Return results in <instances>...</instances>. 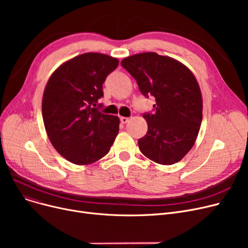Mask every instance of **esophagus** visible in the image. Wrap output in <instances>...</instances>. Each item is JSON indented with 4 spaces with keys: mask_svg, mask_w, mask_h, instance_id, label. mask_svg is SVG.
I'll return each mask as SVG.
<instances>
[{
    "mask_svg": "<svg viewBox=\"0 0 248 248\" xmlns=\"http://www.w3.org/2000/svg\"><path fill=\"white\" fill-rule=\"evenodd\" d=\"M128 121H129V120H128V117H125V116H122V117H121V122H122V124H126Z\"/></svg>",
    "mask_w": 248,
    "mask_h": 248,
    "instance_id": "esophagus-1",
    "label": "esophagus"
}]
</instances>
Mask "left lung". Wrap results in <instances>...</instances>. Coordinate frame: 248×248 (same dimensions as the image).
Segmentation results:
<instances>
[{
    "mask_svg": "<svg viewBox=\"0 0 248 248\" xmlns=\"http://www.w3.org/2000/svg\"><path fill=\"white\" fill-rule=\"evenodd\" d=\"M145 97L153 96V111L142 114L148 132L139 140L140 151L161 165L184 158L198 136L202 122V95L196 78L182 63L154 52L122 61Z\"/></svg>",
    "mask_w": 248,
    "mask_h": 248,
    "instance_id": "left-lung-1",
    "label": "left lung"
}]
</instances>
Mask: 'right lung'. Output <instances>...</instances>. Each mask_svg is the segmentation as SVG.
I'll return each mask as SVG.
<instances>
[{
    "instance_id": "1",
    "label": "right lung",
    "mask_w": 248,
    "mask_h": 248,
    "mask_svg": "<svg viewBox=\"0 0 248 248\" xmlns=\"http://www.w3.org/2000/svg\"><path fill=\"white\" fill-rule=\"evenodd\" d=\"M117 65L116 58L85 53L63 63L49 78L42 100L44 125L51 144L73 164L98 161L119 134V117L102 113L98 103L102 84Z\"/></svg>"
}]
</instances>
